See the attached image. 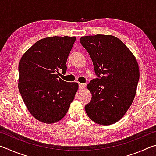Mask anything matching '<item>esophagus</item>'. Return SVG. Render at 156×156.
<instances>
[{"mask_svg": "<svg viewBox=\"0 0 156 156\" xmlns=\"http://www.w3.org/2000/svg\"><path fill=\"white\" fill-rule=\"evenodd\" d=\"M86 84H83V83H79V88L80 89H83L84 88H85Z\"/></svg>", "mask_w": 156, "mask_h": 156, "instance_id": "esophagus-1", "label": "esophagus"}]
</instances>
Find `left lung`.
Here are the masks:
<instances>
[{
	"mask_svg": "<svg viewBox=\"0 0 156 156\" xmlns=\"http://www.w3.org/2000/svg\"><path fill=\"white\" fill-rule=\"evenodd\" d=\"M80 41L99 77L87 85L91 100L85 105V112L98 125H112L123 117L135 98L140 77L138 62L131 50L114 36H83Z\"/></svg>",
	"mask_w": 156,
	"mask_h": 156,
	"instance_id": "1",
	"label": "left lung"
}]
</instances>
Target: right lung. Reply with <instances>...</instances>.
<instances>
[{
    "label": "right lung",
    "mask_w": 156,
    "mask_h": 156,
    "mask_svg": "<svg viewBox=\"0 0 156 156\" xmlns=\"http://www.w3.org/2000/svg\"><path fill=\"white\" fill-rule=\"evenodd\" d=\"M76 36H51L34 43L21 57L18 89L23 102L36 120L46 124L65 117L78 89L57 73H65L66 62Z\"/></svg>",
    "instance_id": "right-lung-1"
}]
</instances>
